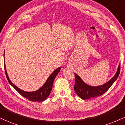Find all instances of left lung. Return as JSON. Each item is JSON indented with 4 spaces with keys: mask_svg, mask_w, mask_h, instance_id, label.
I'll return each instance as SVG.
<instances>
[{
    "mask_svg": "<svg viewBox=\"0 0 125 125\" xmlns=\"http://www.w3.org/2000/svg\"><path fill=\"white\" fill-rule=\"evenodd\" d=\"M120 65L121 64H119L116 73L111 79L102 85L98 86H92L86 84L83 81L79 75L75 73V84L74 90L75 93L83 100H88L98 96H101L110 89L112 84L117 79L120 73Z\"/></svg>",
    "mask_w": 125,
    "mask_h": 125,
    "instance_id": "8db88e82",
    "label": "left lung"
}]
</instances>
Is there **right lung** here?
Instances as JSON below:
<instances>
[{
  "label": "right lung",
  "instance_id": "obj_1",
  "mask_svg": "<svg viewBox=\"0 0 125 125\" xmlns=\"http://www.w3.org/2000/svg\"><path fill=\"white\" fill-rule=\"evenodd\" d=\"M5 52V51H4ZM61 70V67H58L54 71L53 73H52L50 76H49V78H47V81H46V82L44 83L43 85L39 89H38V90L35 91V92H25L24 91L20 88H18L17 86H15L14 84H13L11 82V81H10L9 79L8 74L7 73V71H6V68L5 65V63H4V70H5V73L6 77H7V79L8 80L9 83L16 90L17 92L19 93L21 95H22L23 97L27 98V99L30 100L32 101H43L45 100L46 98L49 97V95H50V94L52 92V87H53V84L54 80L55 78L56 77L57 75H58V73H59Z\"/></svg>",
  "mask_w": 125,
  "mask_h": 125
}]
</instances>
